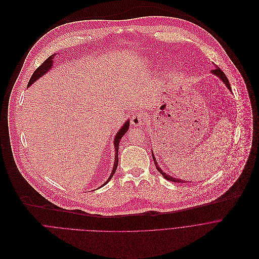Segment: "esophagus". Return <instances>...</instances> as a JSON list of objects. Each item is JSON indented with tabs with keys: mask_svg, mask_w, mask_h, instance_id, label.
I'll list each match as a JSON object with an SVG mask.
<instances>
[{
	"mask_svg": "<svg viewBox=\"0 0 259 259\" xmlns=\"http://www.w3.org/2000/svg\"><path fill=\"white\" fill-rule=\"evenodd\" d=\"M145 115L143 113H137L132 117V123L136 126L145 124Z\"/></svg>",
	"mask_w": 259,
	"mask_h": 259,
	"instance_id": "1",
	"label": "esophagus"
}]
</instances>
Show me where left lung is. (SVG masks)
Masks as SVG:
<instances>
[{
	"instance_id": "8db88e82",
	"label": "left lung",
	"mask_w": 259,
	"mask_h": 259,
	"mask_svg": "<svg viewBox=\"0 0 259 259\" xmlns=\"http://www.w3.org/2000/svg\"><path fill=\"white\" fill-rule=\"evenodd\" d=\"M211 73H213L214 75H217L218 77H220L222 80H223V82L227 85V88L231 91L232 89H231V84H230V82H229V79H228V77L226 76V74L224 73V71L221 69V68H219V67H217V68H214L213 70H211ZM153 153V152H152ZM153 160H154V162H155V165H156V168H157V170L162 175V177L164 178V179H166L167 181H170V182H175V183H189V182H187V181H183V180H179V179H177V178H172V177H170V176H168V175H166V174H164L161 169H160V167L158 166V164H157V161H156V159H155V157H154V155H153Z\"/></svg>"
}]
</instances>
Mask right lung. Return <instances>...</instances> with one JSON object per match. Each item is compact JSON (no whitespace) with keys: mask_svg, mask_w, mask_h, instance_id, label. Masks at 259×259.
Here are the masks:
<instances>
[{"mask_svg":"<svg viewBox=\"0 0 259 259\" xmlns=\"http://www.w3.org/2000/svg\"><path fill=\"white\" fill-rule=\"evenodd\" d=\"M55 55H56V53L55 54H53V55H51L48 59H46L35 70H34V72L32 73V75H31V77H30V79H29V81H28V87L30 85V84H32L37 78H39L40 76H42L44 74H46L51 68H52V66H53V58L55 57ZM128 127H130V121L127 120L123 125H122V127L117 132V134H116V136H115V139H114V148H115V159H114V165H113V169H112V172H111V175H110V177H109V179L103 184V186H105L110 180H111V178L113 177V175L115 174V171H116V168H117V165H118V146H119V142H120V139L124 136V134L127 132V130H128Z\"/></svg>","mask_w":259,"mask_h":259,"instance_id":"add662e5","label":"right lung"}]
</instances>
